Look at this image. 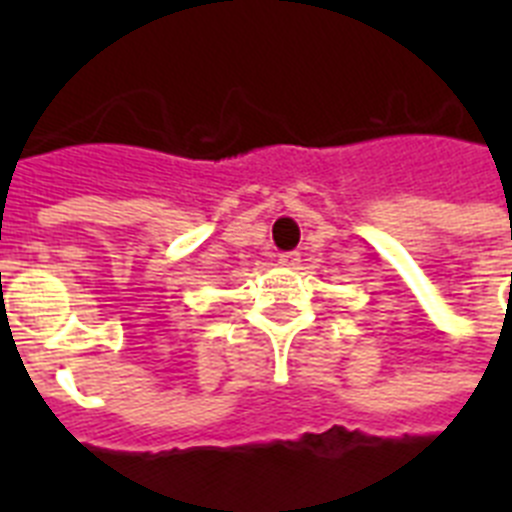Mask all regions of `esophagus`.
<instances>
[{"label":"esophagus","instance_id":"esophagus-1","mask_svg":"<svg viewBox=\"0 0 512 512\" xmlns=\"http://www.w3.org/2000/svg\"><path fill=\"white\" fill-rule=\"evenodd\" d=\"M279 264H282V266H297V264H300V253H297V251L279 253Z\"/></svg>","mask_w":512,"mask_h":512}]
</instances>
